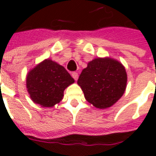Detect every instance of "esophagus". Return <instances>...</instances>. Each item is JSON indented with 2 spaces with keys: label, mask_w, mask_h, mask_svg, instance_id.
Returning a JSON list of instances; mask_svg holds the SVG:
<instances>
[{
  "label": "esophagus",
  "mask_w": 156,
  "mask_h": 156,
  "mask_svg": "<svg viewBox=\"0 0 156 156\" xmlns=\"http://www.w3.org/2000/svg\"><path fill=\"white\" fill-rule=\"evenodd\" d=\"M72 76H73V78H74L75 80H78V73H76V72H73V73H72Z\"/></svg>",
  "instance_id": "1"
}]
</instances>
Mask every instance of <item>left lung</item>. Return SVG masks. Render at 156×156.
Wrapping results in <instances>:
<instances>
[{"label":"left lung","instance_id":"8db88e82","mask_svg":"<svg viewBox=\"0 0 156 156\" xmlns=\"http://www.w3.org/2000/svg\"><path fill=\"white\" fill-rule=\"evenodd\" d=\"M86 100L98 108L111 107L123 96L127 73L120 62L97 58L88 63L78 79Z\"/></svg>","mask_w":156,"mask_h":156}]
</instances>
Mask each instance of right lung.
Instances as JSON below:
<instances>
[{"mask_svg":"<svg viewBox=\"0 0 156 156\" xmlns=\"http://www.w3.org/2000/svg\"><path fill=\"white\" fill-rule=\"evenodd\" d=\"M27 88L35 104L51 108L62 101L63 92L74 83L68 71L51 59H45L27 75Z\"/></svg>","mask_w":156,"mask_h":156,"instance_id":"right-lung-1","label":"right lung"}]
</instances>
